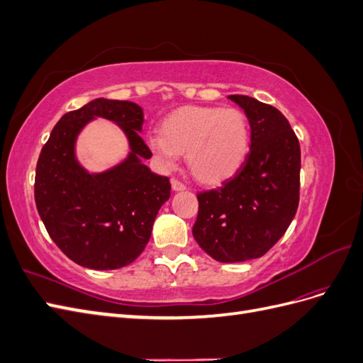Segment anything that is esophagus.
<instances>
[{
    "label": "esophagus",
    "instance_id": "esophagus-1",
    "mask_svg": "<svg viewBox=\"0 0 363 363\" xmlns=\"http://www.w3.org/2000/svg\"><path fill=\"white\" fill-rule=\"evenodd\" d=\"M171 184H172V189L174 191H184L186 188H188V186H186L182 180H179V179H172L171 180Z\"/></svg>",
    "mask_w": 363,
    "mask_h": 363
}]
</instances>
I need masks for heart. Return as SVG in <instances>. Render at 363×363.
Here are the masks:
<instances>
[{
  "label": "heart",
  "instance_id": "b5f03b06",
  "mask_svg": "<svg viewBox=\"0 0 363 363\" xmlns=\"http://www.w3.org/2000/svg\"><path fill=\"white\" fill-rule=\"evenodd\" d=\"M148 145L167 168H174L180 152L195 177L216 183L233 175L250 150L245 115L233 107H184L163 121L162 133Z\"/></svg>",
  "mask_w": 363,
  "mask_h": 363
}]
</instances>
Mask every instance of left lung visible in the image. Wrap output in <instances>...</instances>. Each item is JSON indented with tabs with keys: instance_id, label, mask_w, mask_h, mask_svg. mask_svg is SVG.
<instances>
[{
	"instance_id": "left-lung-1",
	"label": "left lung",
	"mask_w": 363,
	"mask_h": 363,
	"mask_svg": "<svg viewBox=\"0 0 363 363\" xmlns=\"http://www.w3.org/2000/svg\"><path fill=\"white\" fill-rule=\"evenodd\" d=\"M251 127L250 151L219 188L196 194L192 235L208 256L235 263L262 257L284 235L300 201V142L279 108L230 95Z\"/></svg>"
}]
</instances>
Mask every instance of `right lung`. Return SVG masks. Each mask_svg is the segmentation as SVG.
Returning <instances> with one entry per match:
<instances>
[{"label": "right lung", "mask_w": 363, "mask_h": 363, "mask_svg": "<svg viewBox=\"0 0 363 363\" xmlns=\"http://www.w3.org/2000/svg\"><path fill=\"white\" fill-rule=\"evenodd\" d=\"M95 116L121 125L132 148L124 164L103 174H87L73 156L76 135ZM142 123L138 104L96 98L65 113L42 147L35 177L39 216L54 244L84 268L118 269L133 262L171 195L169 179L140 162L152 156L139 136Z\"/></svg>", "instance_id": "obj_1"}]
</instances>
